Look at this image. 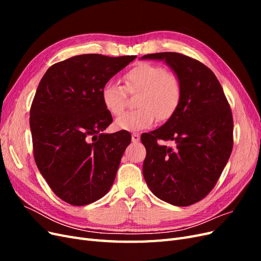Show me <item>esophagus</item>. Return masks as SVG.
<instances>
[{
	"instance_id": "1",
	"label": "esophagus",
	"mask_w": 261,
	"mask_h": 261,
	"mask_svg": "<svg viewBox=\"0 0 261 261\" xmlns=\"http://www.w3.org/2000/svg\"><path fill=\"white\" fill-rule=\"evenodd\" d=\"M140 140V135L137 133H134L132 135V141L133 143H138V141Z\"/></svg>"
}]
</instances>
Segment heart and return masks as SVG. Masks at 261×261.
<instances>
[{
  "label": "heart",
  "instance_id": "b5f03b06",
  "mask_svg": "<svg viewBox=\"0 0 261 261\" xmlns=\"http://www.w3.org/2000/svg\"><path fill=\"white\" fill-rule=\"evenodd\" d=\"M127 92H138L135 100L138 108L121 115L115 125L124 130H140L149 127L155 116L167 121L175 113L181 99V84L178 76L165 67L140 63L124 75V86L108 82L102 87V102L112 115L124 111Z\"/></svg>",
  "mask_w": 261,
  "mask_h": 261
}]
</instances>
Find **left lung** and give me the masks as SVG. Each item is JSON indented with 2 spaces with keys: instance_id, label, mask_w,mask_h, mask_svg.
Listing matches in <instances>:
<instances>
[{
  "instance_id": "1",
  "label": "left lung",
  "mask_w": 261,
  "mask_h": 261,
  "mask_svg": "<svg viewBox=\"0 0 261 261\" xmlns=\"http://www.w3.org/2000/svg\"><path fill=\"white\" fill-rule=\"evenodd\" d=\"M163 60L181 84L169 121L141 135L147 150L143 174L158 198L178 207L203 199L216 186L233 148V116L218 78L199 61L176 52L144 55ZM173 140L176 148L157 144Z\"/></svg>"
}]
</instances>
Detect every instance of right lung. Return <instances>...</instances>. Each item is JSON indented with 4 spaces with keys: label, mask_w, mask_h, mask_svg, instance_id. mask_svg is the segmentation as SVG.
Wrapping results in <instances>:
<instances>
[{
    "label": "right lung",
    "mask_w": 261,
    "mask_h": 261,
    "mask_svg": "<svg viewBox=\"0 0 261 261\" xmlns=\"http://www.w3.org/2000/svg\"><path fill=\"white\" fill-rule=\"evenodd\" d=\"M135 59L76 55L53 64L38 86L29 118L35 161L53 193L69 204L96 201L113 184L132 136L102 133L113 120L101 90Z\"/></svg>",
    "instance_id": "obj_1"
}]
</instances>
